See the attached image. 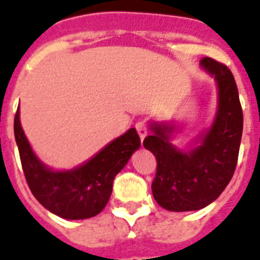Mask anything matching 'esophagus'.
<instances>
[{
	"instance_id": "1",
	"label": "esophagus",
	"mask_w": 260,
	"mask_h": 260,
	"mask_svg": "<svg viewBox=\"0 0 260 260\" xmlns=\"http://www.w3.org/2000/svg\"><path fill=\"white\" fill-rule=\"evenodd\" d=\"M135 128H137V132H138L139 138H141V141H142V142H143V139H145L146 137H147V133H149V130H147V127H146L145 123H142V122H139V123H137Z\"/></svg>"
}]
</instances>
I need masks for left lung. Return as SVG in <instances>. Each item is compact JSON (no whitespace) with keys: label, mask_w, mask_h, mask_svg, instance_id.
<instances>
[{"label":"left lung","mask_w":260,"mask_h":260,"mask_svg":"<svg viewBox=\"0 0 260 260\" xmlns=\"http://www.w3.org/2000/svg\"><path fill=\"white\" fill-rule=\"evenodd\" d=\"M203 70L218 86V107L211 127L199 135L190 150H179L170 142L177 126L153 122V134L143 141L156 158L151 183L154 199L169 211H194L214 202L230 183L238 162L243 113L233 73L212 58L201 61Z\"/></svg>","instance_id":"left-lung-1"}]
</instances>
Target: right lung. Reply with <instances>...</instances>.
I'll return each mask as SVG.
<instances>
[{"label": "right lung", "mask_w": 260, "mask_h": 260, "mask_svg": "<svg viewBox=\"0 0 260 260\" xmlns=\"http://www.w3.org/2000/svg\"><path fill=\"white\" fill-rule=\"evenodd\" d=\"M14 137L30 191L45 209L73 220L87 219L105 209L115 175L141 146L137 130L132 127L81 166L58 171L42 164L33 151L19 122V107L14 117Z\"/></svg>", "instance_id": "add662e5"}]
</instances>
